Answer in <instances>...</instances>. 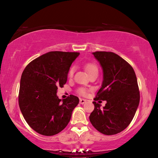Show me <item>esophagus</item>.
<instances>
[{
  "label": "esophagus",
  "instance_id": "esophagus-1",
  "mask_svg": "<svg viewBox=\"0 0 158 158\" xmlns=\"http://www.w3.org/2000/svg\"><path fill=\"white\" fill-rule=\"evenodd\" d=\"M86 101H87V100H86L85 99L81 98V99H80V100H79V102H80V104H81V105H83V104L85 103V102H86Z\"/></svg>",
  "mask_w": 158,
  "mask_h": 158
}]
</instances>
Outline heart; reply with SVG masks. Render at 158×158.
Returning <instances> with one entry per match:
<instances>
[{
    "label": "heart",
    "instance_id": "b5f03b06",
    "mask_svg": "<svg viewBox=\"0 0 158 158\" xmlns=\"http://www.w3.org/2000/svg\"><path fill=\"white\" fill-rule=\"evenodd\" d=\"M85 69L86 70V71L88 72V74H90L91 73L94 71H98V68L96 64L93 63H88L85 66ZM74 72H75V68L74 67H72L71 69H70L69 73V77H73ZM78 92L80 95L82 96H85L87 94V90L85 88H80L78 90Z\"/></svg>",
    "mask_w": 158,
    "mask_h": 158
}]
</instances>
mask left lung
Returning <instances> with one entry per match:
<instances>
[{"instance_id": "left-lung-1", "label": "left lung", "mask_w": 158, "mask_h": 158, "mask_svg": "<svg viewBox=\"0 0 158 158\" xmlns=\"http://www.w3.org/2000/svg\"><path fill=\"white\" fill-rule=\"evenodd\" d=\"M103 72L102 86L93 102L94 109L89 115L92 126L105 135L125 130L138 108L140 93L136 74L125 60L115 53L93 52ZM106 100L103 109L95 101Z\"/></svg>"}]
</instances>
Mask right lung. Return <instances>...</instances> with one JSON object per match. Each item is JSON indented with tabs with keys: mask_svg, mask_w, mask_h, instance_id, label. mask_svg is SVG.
Segmentation results:
<instances>
[{
	"mask_svg": "<svg viewBox=\"0 0 158 158\" xmlns=\"http://www.w3.org/2000/svg\"><path fill=\"white\" fill-rule=\"evenodd\" d=\"M78 52H49L32 60L20 80L19 106L26 122L40 135L53 136L68 125L78 97L59 99L58 87L67 81L70 67Z\"/></svg>",
	"mask_w": 158,
	"mask_h": 158,
	"instance_id": "1",
	"label": "right lung"
}]
</instances>
